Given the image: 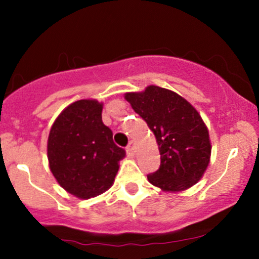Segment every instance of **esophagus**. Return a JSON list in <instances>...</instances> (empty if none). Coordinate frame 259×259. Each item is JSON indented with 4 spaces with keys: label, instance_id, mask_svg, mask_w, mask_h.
Here are the masks:
<instances>
[{
    "label": "esophagus",
    "instance_id": "34e87169",
    "mask_svg": "<svg viewBox=\"0 0 259 259\" xmlns=\"http://www.w3.org/2000/svg\"><path fill=\"white\" fill-rule=\"evenodd\" d=\"M125 150H126L127 154H133L134 153V150H135V144H134V141H130L129 144H127Z\"/></svg>",
    "mask_w": 259,
    "mask_h": 259
}]
</instances>
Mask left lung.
<instances>
[{
  "mask_svg": "<svg viewBox=\"0 0 259 259\" xmlns=\"http://www.w3.org/2000/svg\"><path fill=\"white\" fill-rule=\"evenodd\" d=\"M125 100L147 123L157 139L160 165L147 179L164 191H183L195 185L208 167L210 142L198 112L185 99L151 85L129 92Z\"/></svg>",
  "mask_w": 259,
  "mask_h": 259,
  "instance_id": "left-lung-1",
  "label": "left lung"
}]
</instances>
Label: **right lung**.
<instances>
[{
  "mask_svg": "<svg viewBox=\"0 0 259 259\" xmlns=\"http://www.w3.org/2000/svg\"><path fill=\"white\" fill-rule=\"evenodd\" d=\"M50 169L58 184L79 198L95 197L112 186L125 151L102 123V105L80 100L68 106L51 127Z\"/></svg>",
  "mask_w": 259,
  "mask_h": 259,
  "instance_id": "obj_1",
  "label": "right lung"
}]
</instances>
